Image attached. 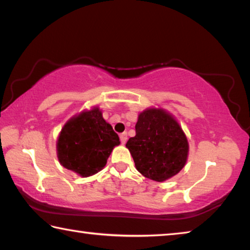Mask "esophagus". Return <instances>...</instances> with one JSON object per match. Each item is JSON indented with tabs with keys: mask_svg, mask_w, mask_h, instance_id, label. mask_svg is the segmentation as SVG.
Segmentation results:
<instances>
[{
	"mask_svg": "<svg viewBox=\"0 0 250 250\" xmlns=\"http://www.w3.org/2000/svg\"><path fill=\"white\" fill-rule=\"evenodd\" d=\"M126 140H128V134H126V132H124L120 134V141L122 145H125V143L126 142Z\"/></svg>",
	"mask_w": 250,
	"mask_h": 250,
	"instance_id": "34e87169",
	"label": "esophagus"
}]
</instances>
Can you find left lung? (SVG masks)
Returning <instances> with one entry per match:
<instances>
[{
	"label": "left lung",
	"mask_w": 250,
	"mask_h": 250,
	"mask_svg": "<svg viewBox=\"0 0 250 250\" xmlns=\"http://www.w3.org/2000/svg\"><path fill=\"white\" fill-rule=\"evenodd\" d=\"M125 146L137 170L156 182L176 175L188 161V138L175 118L162 108H147L139 115L135 135Z\"/></svg>",
	"instance_id": "left-lung-1"
}]
</instances>
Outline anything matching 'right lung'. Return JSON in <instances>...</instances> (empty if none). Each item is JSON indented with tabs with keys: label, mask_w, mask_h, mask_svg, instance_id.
Instances as JSON below:
<instances>
[{
	"label": "right lung",
	"mask_w": 250,
	"mask_h": 250,
	"mask_svg": "<svg viewBox=\"0 0 250 250\" xmlns=\"http://www.w3.org/2000/svg\"><path fill=\"white\" fill-rule=\"evenodd\" d=\"M120 145L118 134L103 118L98 107L84 110L66 122L57 139L59 163L83 177L103 170L113 147Z\"/></svg>",
	"instance_id": "right-lung-1"
}]
</instances>
